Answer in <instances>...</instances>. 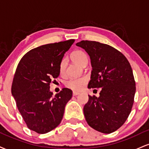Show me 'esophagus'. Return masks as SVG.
Masks as SVG:
<instances>
[{"instance_id":"1","label":"esophagus","mask_w":149,"mask_h":149,"mask_svg":"<svg viewBox=\"0 0 149 149\" xmlns=\"http://www.w3.org/2000/svg\"><path fill=\"white\" fill-rule=\"evenodd\" d=\"M79 92H73V96H76V95H79Z\"/></svg>"}]
</instances>
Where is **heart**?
Returning <instances> with one entry per match:
<instances>
[{
	"mask_svg": "<svg viewBox=\"0 0 149 149\" xmlns=\"http://www.w3.org/2000/svg\"><path fill=\"white\" fill-rule=\"evenodd\" d=\"M71 59L73 61L82 66H85L88 61L87 54L82 50H76L71 54ZM66 61L64 59L61 61L59 64V73L61 75L65 74L66 71ZM88 82V79L86 76H82L79 78H70L66 82L65 85L66 88L74 90V91H80L84 88Z\"/></svg>",
	"mask_w": 149,
	"mask_h": 149,
	"instance_id": "1",
	"label": "heart"
}]
</instances>
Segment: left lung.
Instances as JSON below:
<instances>
[{
	"label": "left lung",
	"mask_w": 149,
	"mask_h": 149,
	"mask_svg": "<svg viewBox=\"0 0 149 149\" xmlns=\"http://www.w3.org/2000/svg\"><path fill=\"white\" fill-rule=\"evenodd\" d=\"M76 45L88 52L92 71L88 88H101L100 97L89 95L83 112L90 127L109 134L125 123L136 92L132 69L123 53L111 46L92 40Z\"/></svg>",
	"instance_id": "8db88e82"
}]
</instances>
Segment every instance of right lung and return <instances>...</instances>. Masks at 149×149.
<instances>
[{
  "label": "right lung",
  "instance_id": "right-lung-1",
  "mask_svg": "<svg viewBox=\"0 0 149 149\" xmlns=\"http://www.w3.org/2000/svg\"><path fill=\"white\" fill-rule=\"evenodd\" d=\"M74 39L46 44L31 49L19 61L15 71L12 95L31 130L45 134L60 124L72 90L63 88L52 97L49 85L59 76V64Z\"/></svg>",
  "mask_w": 149,
  "mask_h": 149
}]
</instances>
